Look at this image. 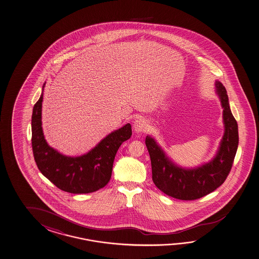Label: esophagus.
Masks as SVG:
<instances>
[{
	"instance_id": "esophagus-1",
	"label": "esophagus",
	"mask_w": 259,
	"mask_h": 259,
	"mask_svg": "<svg viewBox=\"0 0 259 259\" xmlns=\"http://www.w3.org/2000/svg\"><path fill=\"white\" fill-rule=\"evenodd\" d=\"M134 129L137 134L146 132L147 129V121L144 118H137L134 122Z\"/></svg>"
}]
</instances>
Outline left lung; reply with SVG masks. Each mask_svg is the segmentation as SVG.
<instances>
[{"mask_svg": "<svg viewBox=\"0 0 259 259\" xmlns=\"http://www.w3.org/2000/svg\"><path fill=\"white\" fill-rule=\"evenodd\" d=\"M215 90L224 109L225 133L218 150L210 161L191 168L179 166L168 157L155 138L146 137L151 159L152 180L166 195L179 200L200 199L215 191L229 174L239 143L238 125L231 112L225 86L216 80Z\"/></svg>", "mask_w": 259, "mask_h": 259, "instance_id": "8db88e82", "label": "left lung"}]
</instances>
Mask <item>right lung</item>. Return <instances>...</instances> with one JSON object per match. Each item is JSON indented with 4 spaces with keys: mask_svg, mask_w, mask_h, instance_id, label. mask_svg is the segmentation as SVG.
Here are the masks:
<instances>
[{
    "mask_svg": "<svg viewBox=\"0 0 259 259\" xmlns=\"http://www.w3.org/2000/svg\"><path fill=\"white\" fill-rule=\"evenodd\" d=\"M44 87L45 83L32 114V147L38 169L61 191L69 193H90L102 189L112 177L113 160L119 147L132 136L131 124L126 123L109 134L84 155L65 156L50 147L45 139L42 128Z\"/></svg>",
    "mask_w": 259,
    "mask_h": 259,
    "instance_id": "obj_1",
    "label": "right lung"
}]
</instances>
